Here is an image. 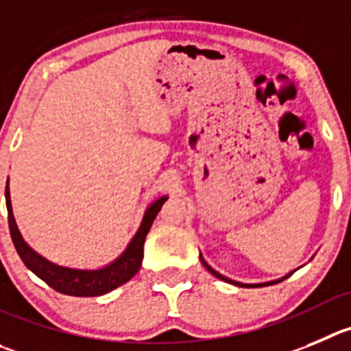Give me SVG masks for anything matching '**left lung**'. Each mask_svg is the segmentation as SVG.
Wrapping results in <instances>:
<instances>
[{
  "label": "left lung",
  "mask_w": 351,
  "mask_h": 351,
  "mask_svg": "<svg viewBox=\"0 0 351 351\" xmlns=\"http://www.w3.org/2000/svg\"><path fill=\"white\" fill-rule=\"evenodd\" d=\"M201 261H202V265H204L206 268H208L209 271H211L213 275H215V277H218V279H221V280H225V282H230V284H235V286H241V287H263V286H268V284H241V282H234V280H230V279H227V277H223V275H220L218 274V271H215L213 270L211 267H209L208 263H206L204 260H202V256H201ZM270 284H275V282H270Z\"/></svg>",
  "instance_id": "8db88e82"
}]
</instances>
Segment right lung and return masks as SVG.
<instances>
[{
  "mask_svg": "<svg viewBox=\"0 0 351 351\" xmlns=\"http://www.w3.org/2000/svg\"><path fill=\"white\" fill-rule=\"evenodd\" d=\"M6 208H8V227L10 235H12L13 245L17 250L19 256L22 258L25 267L31 271H34L39 279L45 280L50 287H53L57 293L69 294V296H101V294L109 293V291L116 289V287L123 286L124 282L133 277L136 271L140 270L143 258V242H145L147 234H149L150 227H152L154 220H156L157 213L160 211L162 204L168 197H160L147 209L145 216H143L142 227L136 232L133 241L130 242L128 250L124 251L114 263L109 267L100 268V270H72V268L58 267V265L50 263L48 260L36 254L34 251L29 247L22 239L21 232H19L17 223L13 220L12 215V202H10V191L6 185Z\"/></svg>",
  "mask_w": 351,
  "mask_h": 351,
  "instance_id": "right-lung-1",
  "label": "right lung"
}]
</instances>
